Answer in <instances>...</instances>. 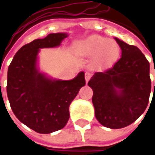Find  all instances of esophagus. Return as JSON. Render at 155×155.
<instances>
[{
    "label": "esophagus",
    "instance_id": "34e87169",
    "mask_svg": "<svg viewBox=\"0 0 155 155\" xmlns=\"http://www.w3.org/2000/svg\"><path fill=\"white\" fill-rule=\"evenodd\" d=\"M84 78H85V81H86V83H88V81L91 79V72H89V71H86L85 72V74H84Z\"/></svg>",
    "mask_w": 155,
    "mask_h": 155
}]
</instances>
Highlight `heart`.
Segmentation results:
<instances>
[{
    "label": "heart",
    "instance_id": "obj_1",
    "mask_svg": "<svg viewBox=\"0 0 155 155\" xmlns=\"http://www.w3.org/2000/svg\"><path fill=\"white\" fill-rule=\"evenodd\" d=\"M81 54L96 56L100 63H112L120 54V48L116 41L109 40L99 35H91L81 42L78 46Z\"/></svg>",
    "mask_w": 155,
    "mask_h": 155
}]
</instances>
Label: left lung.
Here are the masks:
<instances>
[{
	"label": "left lung",
	"mask_w": 155,
	"mask_h": 155,
	"mask_svg": "<svg viewBox=\"0 0 155 155\" xmlns=\"http://www.w3.org/2000/svg\"><path fill=\"white\" fill-rule=\"evenodd\" d=\"M116 40L122 49V58L104 72H96L88 83L93 90L97 121L115 129L127 127L143 114L151 92L146 57L138 47Z\"/></svg>",
	"instance_id": "left-lung-1"
}]
</instances>
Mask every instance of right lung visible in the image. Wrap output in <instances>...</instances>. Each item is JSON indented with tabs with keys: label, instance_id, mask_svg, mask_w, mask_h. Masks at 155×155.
<instances>
[{
	"label": "right lung",
	"instance_id": "1",
	"mask_svg": "<svg viewBox=\"0 0 155 155\" xmlns=\"http://www.w3.org/2000/svg\"><path fill=\"white\" fill-rule=\"evenodd\" d=\"M66 33H50L34 39L16 52L8 71L7 94L15 116L37 133L50 134L68 122L69 106L85 85L82 71L74 79L53 81L36 68L39 48L60 45Z\"/></svg>",
	"mask_w": 155,
	"mask_h": 155
}]
</instances>
